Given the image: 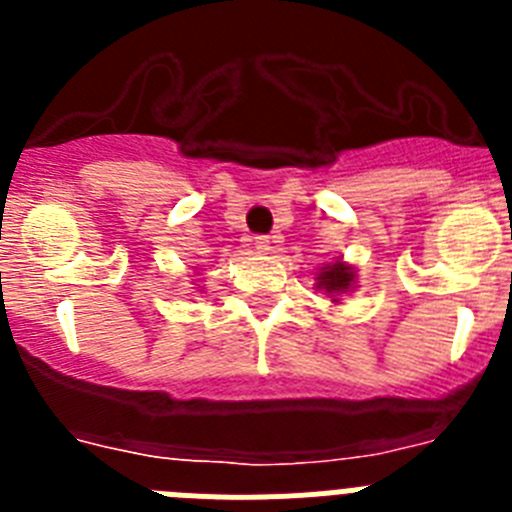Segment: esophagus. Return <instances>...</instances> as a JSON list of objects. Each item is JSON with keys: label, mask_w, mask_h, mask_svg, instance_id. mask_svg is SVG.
Masks as SVG:
<instances>
[{"label": "esophagus", "mask_w": 512, "mask_h": 512, "mask_svg": "<svg viewBox=\"0 0 512 512\" xmlns=\"http://www.w3.org/2000/svg\"><path fill=\"white\" fill-rule=\"evenodd\" d=\"M253 248L261 253H269L271 251V241H269V235H256L253 238Z\"/></svg>", "instance_id": "34e87169"}]
</instances>
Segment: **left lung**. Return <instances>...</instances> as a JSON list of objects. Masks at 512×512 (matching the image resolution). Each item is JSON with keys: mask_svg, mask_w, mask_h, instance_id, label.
<instances>
[{"mask_svg": "<svg viewBox=\"0 0 512 512\" xmlns=\"http://www.w3.org/2000/svg\"><path fill=\"white\" fill-rule=\"evenodd\" d=\"M351 282H354V271L348 269L346 264L325 266L318 277V287H323L328 295H341V292L351 287Z\"/></svg>", "mask_w": 512, "mask_h": 512, "instance_id": "left-lung-1", "label": "left lung"}]
</instances>
